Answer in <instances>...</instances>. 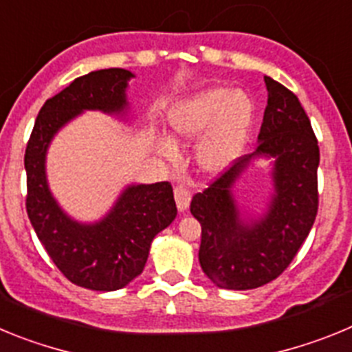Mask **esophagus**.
I'll list each match as a JSON object with an SVG mask.
<instances>
[{"mask_svg": "<svg viewBox=\"0 0 352 352\" xmlns=\"http://www.w3.org/2000/svg\"><path fill=\"white\" fill-rule=\"evenodd\" d=\"M174 199H176V206H178V210L185 211L186 208H188V204H190L192 194L186 190L185 186L178 185L174 188Z\"/></svg>", "mask_w": 352, "mask_h": 352, "instance_id": "esophagus-1", "label": "esophagus"}]
</instances>
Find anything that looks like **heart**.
<instances>
[{"label": "heart", "instance_id": "b5f03b06", "mask_svg": "<svg viewBox=\"0 0 352 352\" xmlns=\"http://www.w3.org/2000/svg\"><path fill=\"white\" fill-rule=\"evenodd\" d=\"M256 121V105L243 91L208 88L179 102L169 113V138L188 144L203 137L195 149V164L204 174L217 176L236 164L250 139ZM160 149L173 155L169 142Z\"/></svg>", "mask_w": 352, "mask_h": 352}]
</instances>
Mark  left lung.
I'll list each match as a JSON object with an SVG mask.
<instances>
[{"label": "left lung", "mask_w": 352, "mask_h": 352, "mask_svg": "<svg viewBox=\"0 0 352 352\" xmlns=\"http://www.w3.org/2000/svg\"><path fill=\"white\" fill-rule=\"evenodd\" d=\"M264 109L257 148L239 158L210 188L195 194L190 213L201 223L199 263L220 289L247 291L275 280L309 236L317 214L319 146L294 93L264 77ZM266 161L272 190L259 208L235 194L239 179Z\"/></svg>", "instance_id": "left-lung-1"}]
</instances>
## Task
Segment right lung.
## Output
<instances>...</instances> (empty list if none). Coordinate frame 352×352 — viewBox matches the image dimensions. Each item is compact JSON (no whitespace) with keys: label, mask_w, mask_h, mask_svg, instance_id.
Listing matches in <instances>:
<instances>
[{"label":"right lung","mask_w":352,"mask_h":352,"mask_svg":"<svg viewBox=\"0 0 352 352\" xmlns=\"http://www.w3.org/2000/svg\"><path fill=\"white\" fill-rule=\"evenodd\" d=\"M135 74L104 68L77 77L49 98L36 116L24 155L30 222L52 263L68 280L91 291L123 289L144 270L155 236L176 219L167 182L130 183L111 210L95 222H80L61 208L47 179V151L61 129L86 111H100L132 125L126 91Z\"/></svg>","instance_id":"obj_1"}]
</instances>
